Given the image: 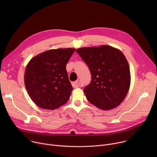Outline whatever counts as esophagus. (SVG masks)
Wrapping results in <instances>:
<instances>
[{
  "label": "esophagus",
  "instance_id": "obj_1",
  "mask_svg": "<svg viewBox=\"0 0 157 157\" xmlns=\"http://www.w3.org/2000/svg\"><path fill=\"white\" fill-rule=\"evenodd\" d=\"M79 80H77V81H76L73 82V83H72V86H73L74 88H77V87H78V86H79Z\"/></svg>",
  "mask_w": 157,
  "mask_h": 157
}]
</instances>
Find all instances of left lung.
I'll return each mask as SVG.
<instances>
[{
  "label": "left lung",
  "mask_w": 157,
  "mask_h": 157,
  "mask_svg": "<svg viewBox=\"0 0 157 157\" xmlns=\"http://www.w3.org/2000/svg\"><path fill=\"white\" fill-rule=\"evenodd\" d=\"M76 52L92 74L91 83L83 89L88 102L102 110L117 108L130 85V67L124 54L108 45L80 48Z\"/></svg>",
  "instance_id": "obj_1"
}]
</instances>
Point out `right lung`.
Wrapping results in <instances>:
<instances>
[{
	"label": "right lung",
	"instance_id": "right-lung-1",
	"mask_svg": "<svg viewBox=\"0 0 157 157\" xmlns=\"http://www.w3.org/2000/svg\"><path fill=\"white\" fill-rule=\"evenodd\" d=\"M75 49H49L33 57L27 65L25 86L32 101L39 108L54 110L68 101L73 88L66 64Z\"/></svg>",
	"mask_w": 157,
	"mask_h": 157
}]
</instances>
